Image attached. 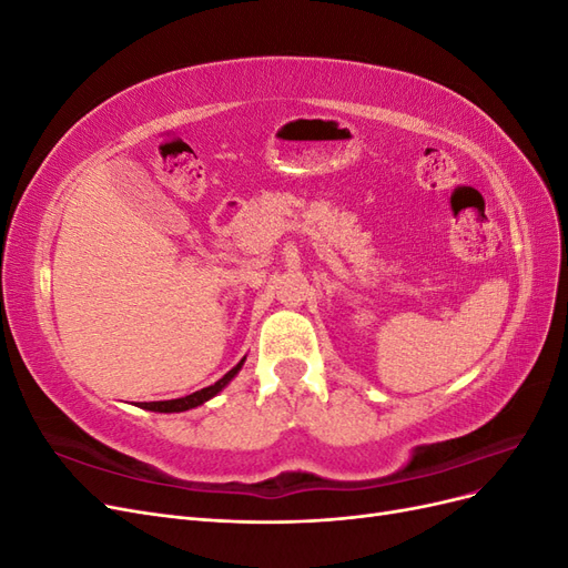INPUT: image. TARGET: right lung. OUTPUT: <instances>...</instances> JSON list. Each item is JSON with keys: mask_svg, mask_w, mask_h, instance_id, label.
Listing matches in <instances>:
<instances>
[{"mask_svg": "<svg viewBox=\"0 0 568 568\" xmlns=\"http://www.w3.org/2000/svg\"><path fill=\"white\" fill-rule=\"evenodd\" d=\"M244 359L246 357H242L239 359V365L236 367H232L225 376H222L220 382H215L213 386H209V388H201V390H196V393H192V395H184V398H175V400H159V403H142L140 407H144V409H151V412H184V409H192V407H199V405H203L205 400H211V398H215V395L225 388L234 376L239 374V369H242V365H244Z\"/></svg>", "mask_w": 568, "mask_h": 568, "instance_id": "1", "label": "right lung"}]
</instances>
